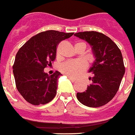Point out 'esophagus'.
Here are the masks:
<instances>
[{
	"label": "esophagus",
	"instance_id": "esophagus-1",
	"mask_svg": "<svg viewBox=\"0 0 135 135\" xmlns=\"http://www.w3.org/2000/svg\"><path fill=\"white\" fill-rule=\"evenodd\" d=\"M68 78L69 79H70L71 81H76V79L75 78H73V77H72V76H69V75H68Z\"/></svg>",
	"mask_w": 135,
	"mask_h": 135
}]
</instances>
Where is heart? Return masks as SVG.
Segmentation results:
<instances>
[{
	"label": "heart",
	"instance_id": "obj_1",
	"mask_svg": "<svg viewBox=\"0 0 135 135\" xmlns=\"http://www.w3.org/2000/svg\"><path fill=\"white\" fill-rule=\"evenodd\" d=\"M75 45H81L86 49L84 42H77ZM86 68V64L83 61H68L61 65V71L71 76H76Z\"/></svg>",
	"mask_w": 135,
	"mask_h": 135
}]
</instances>
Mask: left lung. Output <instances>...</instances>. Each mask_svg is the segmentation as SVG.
I'll return each instance as SVG.
<instances>
[{
    "mask_svg": "<svg viewBox=\"0 0 135 135\" xmlns=\"http://www.w3.org/2000/svg\"><path fill=\"white\" fill-rule=\"evenodd\" d=\"M92 49L95 61L88 70L93 74V83L83 93H77L79 102L89 107H99L108 103L118 91L125 67L121 51L107 36L96 31L75 33Z\"/></svg>",
    "mask_w": 135,
    "mask_h": 135,
    "instance_id": "8db88e82",
    "label": "left lung"
}]
</instances>
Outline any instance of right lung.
<instances>
[{
  "mask_svg": "<svg viewBox=\"0 0 135 135\" xmlns=\"http://www.w3.org/2000/svg\"><path fill=\"white\" fill-rule=\"evenodd\" d=\"M73 34L52 30L42 32L31 37L18 51L13 74L17 90L27 102L39 105L54 98L58 79L62 74L56 71L49 75L44 69L56 59L57 45Z\"/></svg>",
  "mask_w": 135,
  "mask_h": 135,
  "instance_id": "1",
  "label": "right lung"
}]
</instances>
